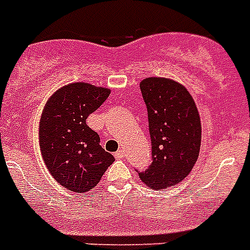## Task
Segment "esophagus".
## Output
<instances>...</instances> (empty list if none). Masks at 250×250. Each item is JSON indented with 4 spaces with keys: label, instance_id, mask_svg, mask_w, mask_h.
<instances>
[{
    "label": "esophagus",
    "instance_id": "1",
    "mask_svg": "<svg viewBox=\"0 0 250 250\" xmlns=\"http://www.w3.org/2000/svg\"><path fill=\"white\" fill-rule=\"evenodd\" d=\"M114 157L117 158V159H123V158H125V151H123V150H118V151L115 153Z\"/></svg>",
    "mask_w": 250,
    "mask_h": 250
}]
</instances>
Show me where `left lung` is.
Returning <instances> with one entry per match:
<instances>
[{"label": "left lung", "mask_w": 250, "mask_h": 250, "mask_svg": "<svg viewBox=\"0 0 250 250\" xmlns=\"http://www.w3.org/2000/svg\"><path fill=\"white\" fill-rule=\"evenodd\" d=\"M147 107L153 163L140 180L153 190L184 181L195 166L202 144L198 107L186 87L169 78L149 77L140 82Z\"/></svg>", "instance_id": "1"}]
</instances>
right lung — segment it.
<instances>
[{
  "mask_svg": "<svg viewBox=\"0 0 250 250\" xmlns=\"http://www.w3.org/2000/svg\"><path fill=\"white\" fill-rule=\"evenodd\" d=\"M110 95V90L86 82L69 83L52 93L40 121V149L52 177L74 192L92 190L114 157L86 119Z\"/></svg>",
  "mask_w": 250,
  "mask_h": 250,
  "instance_id": "obj_1",
  "label": "right lung"
}]
</instances>
